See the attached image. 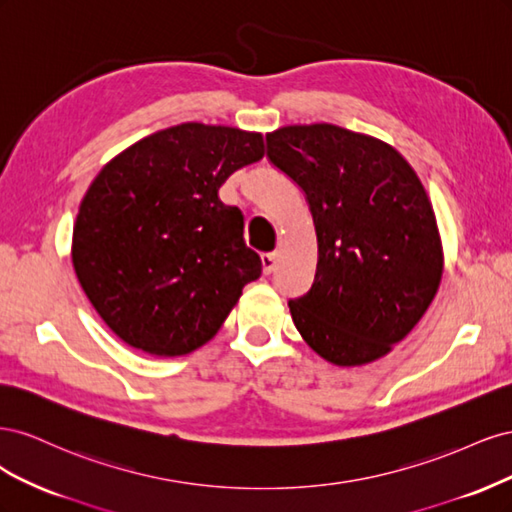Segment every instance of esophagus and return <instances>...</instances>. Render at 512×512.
<instances>
[{
	"instance_id": "34e87169",
	"label": "esophagus",
	"mask_w": 512,
	"mask_h": 512,
	"mask_svg": "<svg viewBox=\"0 0 512 512\" xmlns=\"http://www.w3.org/2000/svg\"><path fill=\"white\" fill-rule=\"evenodd\" d=\"M260 260H262V271H265L267 275L275 271V265H277V254H275V252L262 254V256H260Z\"/></svg>"
}]
</instances>
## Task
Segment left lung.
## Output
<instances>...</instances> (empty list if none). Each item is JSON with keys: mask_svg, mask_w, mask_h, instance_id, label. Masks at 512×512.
<instances>
[{"mask_svg": "<svg viewBox=\"0 0 512 512\" xmlns=\"http://www.w3.org/2000/svg\"><path fill=\"white\" fill-rule=\"evenodd\" d=\"M267 158L299 185L318 237L314 284L288 307L329 363L380 359L423 318L442 280L436 215L386 143L331 123L267 134Z\"/></svg>", "mask_w": 512, "mask_h": 512, "instance_id": "left-lung-1", "label": "left lung"}]
</instances>
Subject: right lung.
<instances>
[{
	"label": "right lung",
	"instance_id": "1",
	"mask_svg": "<svg viewBox=\"0 0 512 512\" xmlns=\"http://www.w3.org/2000/svg\"><path fill=\"white\" fill-rule=\"evenodd\" d=\"M265 156L262 136L181 123L108 162L83 198L72 265L100 318L156 356L188 354L218 333L262 273L243 213L218 190Z\"/></svg>",
	"mask_w": 512,
	"mask_h": 512
}]
</instances>
